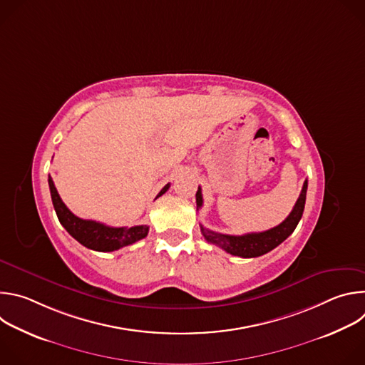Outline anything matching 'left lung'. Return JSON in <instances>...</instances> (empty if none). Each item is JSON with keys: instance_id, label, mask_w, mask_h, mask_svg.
Here are the masks:
<instances>
[{"instance_id": "1", "label": "left lung", "mask_w": 365, "mask_h": 365, "mask_svg": "<svg viewBox=\"0 0 365 365\" xmlns=\"http://www.w3.org/2000/svg\"><path fill=\"white\" fill-rule=\"evenodd\" d=\"M306 190H307V180H304L302 192L299 195V199L296 200L292 212L289 217L279 224L277 227L263 231V232H251L245 235H227V234H220L214 232L211 230H206L203 225H200V232L205 237V240L211 244H215L225 250L227 252L244 258H252V257H259L273 248H276L279 244H282L297 227L303 210H304V202H306ZM203 199H202V190L197 187L196 192V206L197 210L202 206Z\"/></svg>"}]
</instances>
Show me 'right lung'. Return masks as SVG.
Returning <instances> with one entry per match:
<instances>
[{
    "label": "right lung",
    "mask_w": 365,
    "mask_h": 365,
    "mask_svg": "<svg viewBox=\"0 0 365 365\" xmlns=\"http://www.w3.org/2000/svg\"><path fill=\"white\" fill-rule=\"evenodd\" d=\"M48 187H50L51 202H53L55 211L61 224L78 242H81L86 248L101 251V252H110V251H115L123 247L131 245L143 240L148 234L147 225H135L131 228H127V227L115 228V227H108L106 224H101L96 221L78 218L68 210V206L61 199L55 187V183L50 176H48ZM170 185L168 183L155 197L166 193Z\"/></svg>",
    "instance_id": "add662e5"
}]
</instances>
